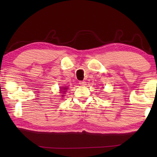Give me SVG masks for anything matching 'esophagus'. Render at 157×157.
Masks as SVG:
<instances>
[{"label": "esophagus", "instance_id": "1", "mask_svg": "<svg viewBox=\"0 0 157 157\" xmlns=\"http://www.w3.org/2000/svg\"><path fill=\"white\" fill-rule=\"evenodd\" d=\"M82 86H84V85H86V82L85 81H79V83Z\"/></svg>", "mask_w": 157, "mask_h": 157}]
</instances>
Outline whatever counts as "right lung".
<instances>
[{
  "instance_id": "right-lung-1",
  "label": "right lung",
  "mask_w": 157,
  "mask_h": 157,
  "mask_svg": "<svg viewBox=\"0 0 157 157\" xmlns=\"http://www.w3.org/2000/svg\"><path fill=\"white\" fill-rule=\"evenodd\" d=\"M63 89V90H66V88H62ZM61 91H63V93H64V92H66V91H62V90H61Z\"/></svg>"
}]
</instances>
